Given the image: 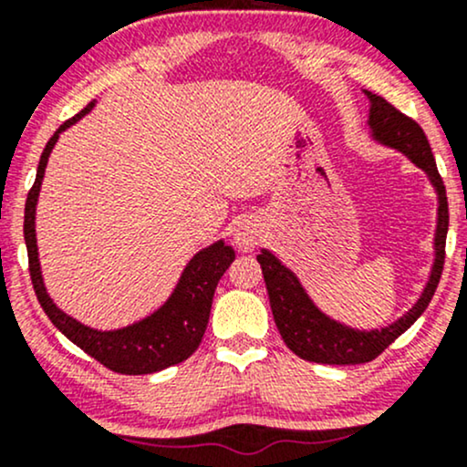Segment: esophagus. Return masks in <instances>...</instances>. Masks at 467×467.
Here are the masks:
<instances>
[{
    "mask_svg": "<svg viewBox=\"0 0 467 467\" xmlns=\"http://www.w3.org/2000/svg\"><path fill=\"white\" fill-rule=\"evenodd\" d=\"M261 237H264V228H261V223L252 217L241 219L237 226H234V233H233L234 245L244 252L254 250L256 245H259Z\"/></svg>",
    "mask_w": 467,
    "mask_h": 467,
    "instance_id": "esophagus-1",
    "label": "esophagus"
}]
</instances>
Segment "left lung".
<instances>
[{"mask_svg":"<svg viewBox=\"0 0 467 467\" xmlns=\"http://www.w3.org/2000/svg\"><path fill=\"white\" fill-rule=\"evenodd\" d=\"M368 99V118L367 131L375 144H382L387 149H395L410 160L417 169L426 173L432 191L437 195V226L435 239H432V265L428 272V281L423 285L417 301L406 309L400 318L382 327L371 329H358L342 320L334 318L309 296L301 278L292 267H287L272 250L261 248L256 261L264 270L267 296H270L272 316L281 331L285 345L296 353L298 358L318 364H362L378 358L395 337L404 334L420 316L426 312L432 294L439 285L443 270V254H446L448 237V197L443 180L439 178V171L432 158L431 144L426 133L415 120L404 116L387 103L382 96L367 92Z\"/></svg>","mask_w":467,"mask_h":467,"instance_id":"obj_1","label":"left lung"}]
</instances>
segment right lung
I'll return each instance as SVG.
<instances>
[{
    "label": "right lung",
    "mask_w": 467,
    "mask_h": 467,
    "mask_svg": "<svg viewBox=\"0 0 467 467\" xmlns=\"http://www.w3.org/2000/svg\"><path fill=\"white\" fill-rule=\"evenodd\" d=\"M94 107L96 100H92L74 118H69L67 122H63L55 131V136L47 140L44 153H41L35 184H32L28 200H26L24 215V239L26 248H28L30 278L36 298H39L41 307H44L47 318L52 320V325L88 356H92L94 360L105 364L107 368L122 375L158 373L162 368L173 367V364L184 362L200 347L208 325V316H211L217 283L223 276V272L228 270V265L234 261V250L226 245L223 239L202 248L197 254H192V259L182 270L173 292L155 312L131 325L118 327V329H96V327L80 323L74 316L57 307V303L52 301L46 289L44 275H41L35 230L36 203H39L47 158H50L52 149L58 142V136L69 130L74 122H78L85 114H89Z\"/></svg>",
    "instance_id": "right-lung-1"
}]
</instances>
